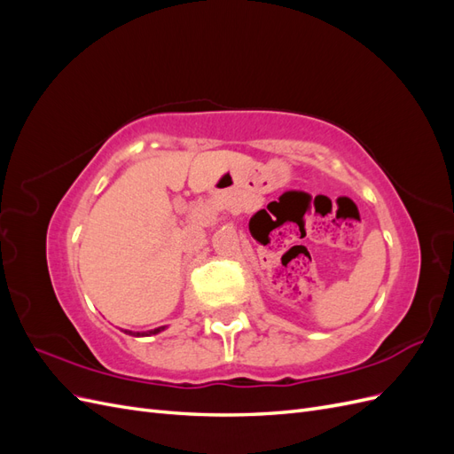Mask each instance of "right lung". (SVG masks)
<instances>
[{"mask_svg": "<svg viewBox=\"0 0 454 454\" xmlns=\"http://www.w3.org/2000/svg\"><path fill=\"white\" fill-rule=\"evenodd\" d=\"M167 329V325H160V327H155V329H149V332H130V329H122L127 335H134V337H149V335H157L160 332H164Z\"/></svg>", "mask_w": 454, "mask_h": 454, "instance_id": "right-lung-1", "label": "right lung"}]
</instances>
